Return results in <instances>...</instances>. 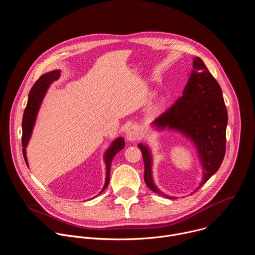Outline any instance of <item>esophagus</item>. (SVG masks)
Wrapping results in <instances>:
<instances>
[{"label": "esophagus", "instance_id": "1", "mask_svg": "<svg viewBox=\"0 0 255 255\" xmlns=\"http://www.w3.org/2000/svg\"><path fill=\"white\" fill-rule=\"evenodd\" d=\"M140 128L136 125H133L131 126L128 130H127V133H126V138L127 140L129 141H136L139 136H140Z\"/></svg>", "mask_w": 255, "mask_h": 255}]
</instances>
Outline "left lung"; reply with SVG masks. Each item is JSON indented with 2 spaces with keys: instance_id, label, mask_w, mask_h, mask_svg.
I'll use <instances>...</instances> for the list:
<instances>
[{
  "instance_id": "left-lung-1",
  "label": "left lung",
  "mask_w": 255,
  "mask_h": 255,
  "mask_svg": "<svg viewBox=\"0 0 255 255\" xmlns=\"http://www.w3.org/2000/svg\"><path fill=\"white\" fill-rule=\"evenodd\" d=\"M227 109L222 90L200 57L193 59V70L183 96L156 118L151 125L156 130L168 129L189 138L196 146L203 167L202 183L198 191L218 170L226 151ZM144 161V180L146 186L159 196L152 179V156L149 148L139 143ZM195 191V192H196Z\"/></svg>"
}]
</instances>
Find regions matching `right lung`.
<instances>
[{
    "label": "right lung",
    "instance_id": "1",
    "mask_svg": "<svg viewBox=\"0 0 255 255\" xmlns=\"http://www.w3.org/2000/svg\"><path fill=\"white\" fill-rule=\"evenodd\" d=\"M59 77H60V70H52V71L46 72V74L42 75L37 81H36L31 91L29 92L28 102L25 108V111L23 114V120H22V147H23V156L27 166H28V160L26 156V147L30 140L36 118H37L39 108L41 106V103L45 97V94L49 86L54 81L58 80ZM124 146H125L124 139L122 137H118L116 140H114L111 143L110 147H109L108 150L105 152L104 160L106 163V181H105L104 188L102 189L100 194L105 191V189L109 185V181H110V169H111V163L113 158L119 151H121L124 148Z\"/></svg>",
    "mask_w": 255,
    "mask_h": 255
}]
</instances>
